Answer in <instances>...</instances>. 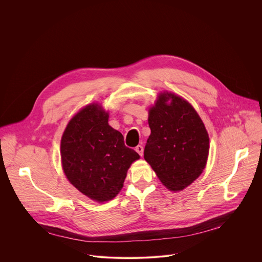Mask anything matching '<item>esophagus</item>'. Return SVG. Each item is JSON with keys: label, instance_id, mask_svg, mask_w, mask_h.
Returning <instances> with one entry per match:
<instances>
[{"label": "esophagus", "instance_id": "esophagus-1", "mask_svg": "<svg viewBox=\"0 0 262 262\" xmlns=\"http://www.w3.org/2000/svg\"><path fill=\"white\" fill-rule=\"evenodd\" d=\"M135 150L139 154V156L140 157H142L143 156V152H144V148H143V146L142 145H138L137 147H136V149Z\"/></svg>", "mask_w": 262, "mask_h": 262}]
</instances>
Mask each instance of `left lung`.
<instances>
[{
	"mask_svg": "<svg viewBox=\"0 0 262 262\" xmlns=\"http://www.w3.org/2000/svg\"><path fill=\"white\" fill-rule=\"evenodd\" d=\"M148 124L151 134L144 159L169 190H183L199 177L208 157L209 138L201 118L188 101L164 92L149 110Z\"/></svg>",
	"mask_w": 262,
	"mask_h": 262,
	"instance_id": "1",
	"label": "left lung"
}]
</instances>
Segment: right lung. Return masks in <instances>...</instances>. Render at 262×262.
<instances>
[{
	"label": "right lung",
	"instance_id": "obj_1",
	"mask_svg": "<svg viewBox=\"0 0 262 262\" xmlns=\"http://www.w3.org/2000/svg\"><path fill=\"white\" fill-rule=\"evenodd\" d=\"M107 119L100 105L89 104L69 121L61 140L66 177L81 193L98 202L113 199L120 192L128 168L140 159Z\"/></svg>",
	"mask_w": 262,
	"mask_h": 262
}]
</instances>
